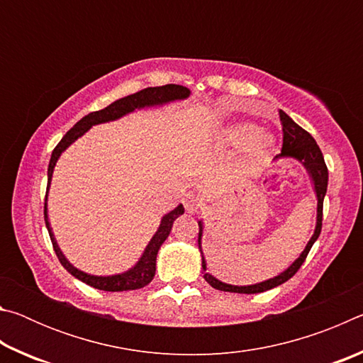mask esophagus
<instances>
[{"instance_id":"1","label":"esophagus","mask_w":363,"mask_h":363,"mask_svg":"<svg viewBox=\"0 0 363 363\" xmlns=\"http://www.w3.org/2000/svg\"><path fill=\"white\" fill-rule=\"evenodd\" d=\"M201 205H203V200H201L200 195L189 192L186 196H184V206H186V210L189 213H195Z\"/></svg>"}]
</instances>
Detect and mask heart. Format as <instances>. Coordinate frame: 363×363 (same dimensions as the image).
<instances>
[{
	"label": "heart",
	"instance_id": "obj_1",
	"mask_svg": "<svg viewBox=\"0 0 363 363\" xmlns=\"http://www.w3.org/2000/svg\"><path fill=\"white\" fill-rule=\"evenodd\" d=\"M227 140L235 145H248V157L251 160H259L274 147V138L261 133L259 128L251 123L233 126L225 134Z\"/></svg>",
	"mask_w": 363,
	"mask_h": 363
}]
</instances>
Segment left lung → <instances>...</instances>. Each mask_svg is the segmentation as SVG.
Here are the masks:
<instances>
[{"instance_id":"8db88e82","label":"left lung","mask_w":363,"mask_h":363,"mask_svg":"<svg viewBox=\"0 0 363 363\" xmlns=\"http://www.w3.org/2000/svg\"><path fill=\"white\" fill-rule=\"evenodd\" d=\"M280 123H281V131H284V145H281V153L280 157H290V158H296L298 162L304 164V168L307 169V173L311 174V179L314 182V190L317 195V224H315V230L314 235L311 237L309 243L306 245V248L303 253L299 255V257L294 261L290 267L284 272L279 274L277 277L269 279L266 281H261V284L256 285H247V286H237V285H229L224 284L218 279H214L213 275L205 272V280L210 284L213 288H216L219 291H230V293H243V294H255V293H262L267 291L270 288H275L281 284H285L286 280H290L294 274L298 272V269L303 266V262L306 261L307 255L312 248V245L315 243V240L320 235L322 232V219H323V199L325 194H327V186H328V168L325 164V160L322 155L320 147L317 145L315 139L311 136L309 133L303 130L299 125H296L290 116H288L284 110H280ZM199 247L201 248V233H203V223L199 220ZM201 251V250H200ZM201 267L206 270V262L205 257L201 256Z\"/></svg>"}]
</instances>
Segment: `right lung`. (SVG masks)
Masks as SVG:
<instances>
[{"mask_svg": "<svg viewBox=\"0 0 363 363\" xmlns=\"http://www.w3.org/2000/svg\"><path fill=\"white\" fill-rule=\"evenodd\" d=\"M189 94L190 91L186 88V86H179V84H164V86H157V88H145L143 91H139V93H134L131 96L123 97V99L115 101L106 108L97 110V112H91L86 116H83V118L79 120L70 131H67L65 136L60 139V143L56 145V149L52 150V155H51V160H49V167H48V190H49V184H51L54 167H56L60 153H62L72 143H75L78 138H82L91 126L99 125V123L113 121L123 115L134 112L136 108L162 106V104H167L171 101L186 99V97H189ZM46 200H48V194H46ZM46 200H45V223L48 227L49 237H51L54 251H56L60 264H62V266L69 270L75 279L84 281L86 285L97 288V290H104V291H130V290H139V288H144L145 285H149L153 280V277H155L158 250L163 245V242L168 238L174 220L179 218L181 214H184L182 205L174 208V210L169 211L168 214H164L162 218V223H160L158 230L155 232V235L152 237L149 245H147V248L144 250V253L140 256V259L138 261L136 266L123 274L108 275V277H97V275H91V274L83 272V270H78L65 259L62 251H60V248L57 247V242L54 240V233L51 230V225H49Z\"/></svg>", "mask_w": 363, "mask_h": 363, "instance_id": "add662e5", "label": "right lung"}]
</instances>
